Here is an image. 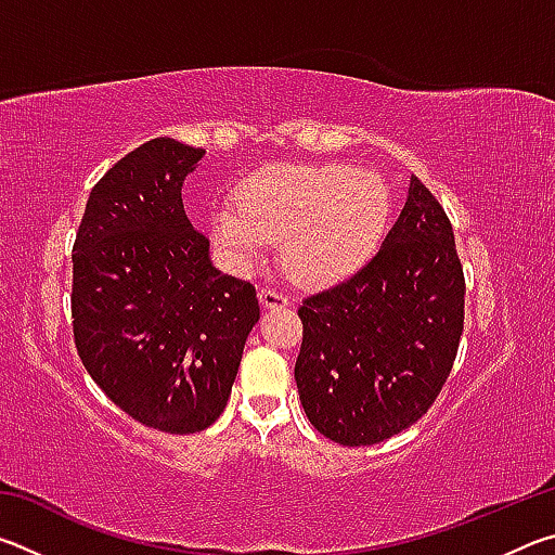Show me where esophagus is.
<instances>
[{"label": "esophagus", "instance_id": "34e87169", "mask_svg": "<svg viewBox=\"0 0 555 555\" xmlns=\"http://www.w3.org/2000/svg\"><path fill=\"white\" fill-rule=\"evenodd\" d=\"M259 304H261V308H267V311H271V308H286L288 296L281 294V291H276V288H261Z\"/></svg>", "mask_w": 555, "mask_h": 555}]
</instances>
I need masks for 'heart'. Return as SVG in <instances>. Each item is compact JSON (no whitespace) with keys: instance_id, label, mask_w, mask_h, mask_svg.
Wrapping results in <instances>:
<instances>
[{"instance_id":"b5f03b06","label":"heart","mask_w":555,"mask_h":555,"mask_svg":"<svg viewBox=\"0 0 555 555\" xmlns=\"http://www.w3.org/2000/svg\"><path fill=\"white\" fill-rule=\"evenodd\" d=\"M389 220L391 193L379 176L347 164H279L242 183L237 208H215L210 232L242 267L259 264L267 242H281L291 276L327 286L377 255Z\"/></svg>"}]
</instances>
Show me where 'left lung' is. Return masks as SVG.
<instances>
[{
  "label": "left lung",
  "instance_id": "obj_1",
  "mask_svg": "<svg viewBox=\"0 0 555 555\" xmlns=\"http://www.w3.org/2000/svg\"><path fill=\"white\" fill-rule=\"evenodd\" d=\"M300 403L340 446H374L424 416L453 370L465 279L443 208L411 176L406 205L354 276L298 308Z\"/></svg>",
  "mask_w": 555,
  "mask_h": 555
}]
</instances>
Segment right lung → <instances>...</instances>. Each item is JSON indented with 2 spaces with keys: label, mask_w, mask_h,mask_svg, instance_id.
Instances as JSON below:
<instances>
[{
  "label": "right lung",
  "mask_w": 555,
  "mask_h": 555,
  "mask_svg": "<svg viewBox=\"0 0 555 555\" xmlns=\"http://www.w3.org/2000/svg\"><path fill=\"white\" fill-rule=\"evenodd\" d=\"M203 149L158 137L92 188L73 244V335L98 387L149 428L205 430L259 321L249 281L212 267L181 188Z\"/></svg>",
  "instance_id": "1"
}]
</instances>
